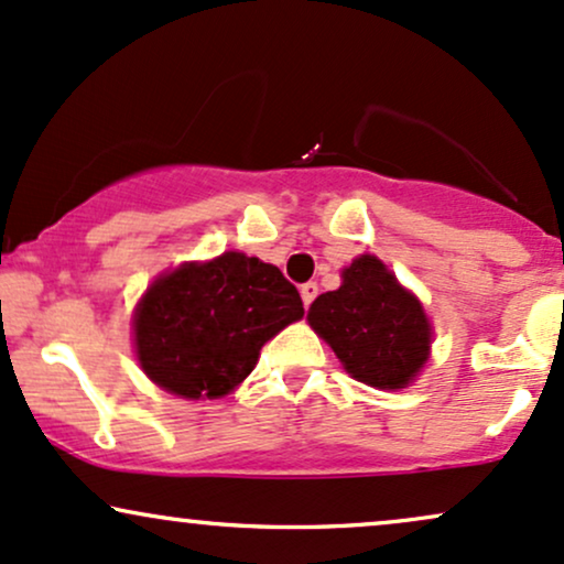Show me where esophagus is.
I'll use <instances>...</instances> for the list:
<instances>
[{"mask_svg": "<svg viewBox=\"0 0 564 564\" xmlns=\"http://www.w3.org/2000/svg\"><path fill=\"white\" fill-rule=\"evenodd\" d=\"M319 295V288H316V282H306V284H301V297H303V306H311V303H314V297Z\"/></svg>", "mask_w": 564, "mask_h": 564, "instance_id": "obj_1", "label": "esophagus"}]
</instances>
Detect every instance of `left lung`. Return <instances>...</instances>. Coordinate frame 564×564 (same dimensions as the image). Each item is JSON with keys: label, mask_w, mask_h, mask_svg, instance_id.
Listing matches in <instances>:
<instances>
[{"label": "left lung", "mask_w": 564, "mask_h": 564, "mask_svg": "<svg viewBox=\"0 0 564 564\" xmlns=\"http://www.w3.org/2000/svg\"><path fill=\"white\" fill-rule=\"evenodd\" d=\"M340 276V288L311 303L308 324L354 380L406 388L430 359L433 327L425 308L377 256L354 258Z\"/></svg>", "instance_id": "obj_1"}]
</instances>
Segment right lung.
<instances>
[{"label":"right lung","instance_id":"add662e5","mask_svg":"<svg viewBox=\"0 0 564 564\" xmlns=\"http://www.w3.org/2000/svg\"><path fill=\"white\" fill-rule=\"evenodd\" d=\"M303 316L295 284L237 250L182 263L134 308L139 367L182 399H221L253 372L263 343Z\"/></svg>","mask_w":564,"mask_h":564}]
</instances>
